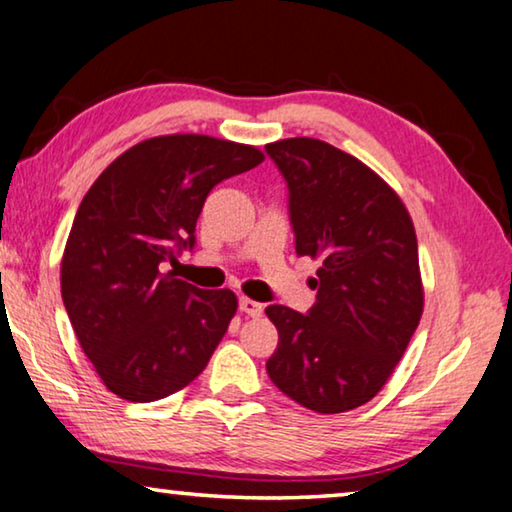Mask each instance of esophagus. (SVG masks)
<instances>
[{"label":"esophagus","mask_w":512,"mask_h":512,"mask_svg":"<svg viewBox=\"0 0 512 512\" xmlns=\"http://www.w3.org/2000/svg\"><path fill=\"white\" fill-rule=\"evenodd\" d=\"M239 308H241V313L248 315V318H259V315L264 313V306L259 304V301H253V299H248V297H241L239 299Z\"/></svg>","instance_id":"esophagus-1"}]
</instances>
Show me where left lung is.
<instances>
[{
  "instance_id": "left-lung-1",
  "label": "left lung",
  "mask_w": 512,
  "mask_h": 512,
  "mask_svg": "<svg viewBox=\"0 0 512 512\" xmlns=\"http://www.w3.org/2000/svg\"><path fill=\"white\" fill-rule=\"evenodd\" d=\"M290 190L297 255L318 259L308 313L273 304L278 348L266 373L315 413H345L383 390L422 318L413 220L364 162L320 139L266 146Z\"/></svg>"
}]
</instances>
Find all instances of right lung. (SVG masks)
<instances>
[{
  "instance_id": "add662e5",
  "label": "right lung",
  "mask_w": 512,
  "mask_h": 512,
  "mask_svg": "<svg viewBox=\"0 0 512 512\" xmlns=\"http://www.w3.org/2000/svg\"><path fill=\"white\" fill-rule=\"evenodd\" d=\"M262 160L246 143L155 136L113 160L83 197L62 255V301L83 352L120 399H164L206 369L239 301L164 269L194 246L208 192Z\"/></svg>"
}]
</instances>
